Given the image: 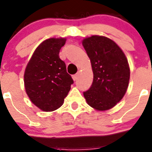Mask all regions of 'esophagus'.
I'll list each match as a JSON object with an SVG mask.
<instances>
[{"mask_svg": "<svg viewBox=\"0 0 152 152\" xmlns=\"http://www.w3.org/2000/svg\"><path fill=\"white\" fill-rule=\"evenodd\" d=\"M72 78H73V81H76V80H77V79H78V73H77V74L73 75V76H72Z\"/></svg>", "mask_w": 152, "mask_h": 152, "instance_id": "34e87169", "label": "esophagus"}]
</instances>
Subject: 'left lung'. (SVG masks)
Masks as SVG:
<instances>
[{
	"label": "left lung",
	"instance_id": "1",
	"mask_svg": "<svg viewBox=\"0 0 152 152\" xmlns=\"http://www.w3.org/2000/svg\"><path fill=\"white\" fill-rule=\"evenodd\" d=\"M82 45L93 72V84L84 96L93 108L110 110L123 99L128 87L130 70L126 57L120 47L106 37L85 38Z\"/></svg>",
	"mask_w": 152,
	"mask_h": 152
}]
</instances>
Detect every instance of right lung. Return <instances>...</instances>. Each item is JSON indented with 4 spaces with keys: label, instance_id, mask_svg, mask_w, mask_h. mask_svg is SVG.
Masks as SVG:
<instances>
[{
    "label": "right lung",
    "instance_id": "obj_1",
    "mask_svg": "<svg viewBox=\"0 0 152 152\" xmlns=\"http://www.w3.org/2000/svg\"><path fill=\"white\" fill-rule=\"evenodd\" d=\"M65 38H50L36 48L25 73L26 92L32 103L45 112H51L63 104L73 80L66 65L59 58Z\"/></svg>",
    "mask_w": 152,
    "mask_h": 152
}]
</instances>
